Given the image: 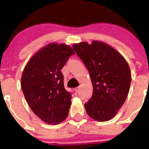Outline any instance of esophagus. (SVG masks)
Segmentation results:
<instances>
[{
	"label": "esophagus",
	"mask_w": 149,
	"mask_h": 149,
	"mask_svg": "<svg viewBox=\"0 0 149 149\" xmlns=\"http://www.w3.org/2000/svg\"><path fill=\"white\" fill-rule=\"evenodd\" d=\"M74 90L76 91V92H78L80 91V87H77V88H74Z\"/></svg>",
	"instance_id": "obj_1"
}]
</instances>
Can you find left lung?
<instances>
[{"label":"left lung","instance_id":"obj_1","mask_svg":"<svg viewBox=\"0 0 149 149\" xmlns=\"http://www.w3.org/2000/svg\"><path fill=\"white\" fill-rule=\"evenodd\" d=\"M90 75L92 96L85 104L87 113L99 122L115 117L125 102L131 83V71L123 56L105 42L92 40L73 45Z\"/></svg>","mask_w":149,"mask_h":149}]
</instances>
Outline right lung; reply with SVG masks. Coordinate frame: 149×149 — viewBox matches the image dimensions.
<instances>
[{
    "label": "right lung",
    "instance_id": "obj_1",
    "mask_svg": "<svg viewBox=\"0 0 149 149\" xmlns=\"http://www.w3.org/2000/svg\"><path fill=\"white\" fill-rule=\"evenodd\" d=\"M74 50L65 43L50 42L26 64L21 87L31 110L47 124L57 125L69 115L71 94L64 89L61 69Z\"/></svg>",
    "mask_w": 149,
    "mask_h": 149
}]
</instances>
